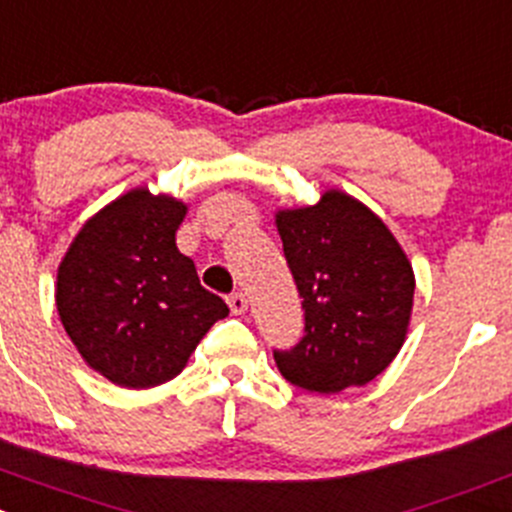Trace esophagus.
I'll return each instance as SVG.
<instances>
[{
  "label": "esophagus",
  "instance_id": "34e87169",
  "mask_svg": "<svg viewBox=\"0 0 512 512\" xmlns=\"http://www.w3.org/2000/svg\"><path fill=\"white\" fill-rule=\"evenodd\" d=\"M227 305H229V310H232L234 315H242L247 310V298H245V293H232L227 298Z\"/></svg>",
  "mask_w": 512,
  "mask_h": 512
}]
</instances>
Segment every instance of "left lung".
<instances>
[{"label": "left lung", "mask_w": 512, "mask_h": 512, "mask_svg": "<svg viewBox=\"0 0 512 512\" xmlns=\"http://www.w3.org/2000/svg\"><path fill=\"white\" fill-rule=\"evenodd\" d=\"M275 222L305 313L303 338L272 351L280 374L318 394L369 384L407 338L414 300L407 255L386 224L343 191L278 212Z\"/></svg>", "instance_id": "1"}]
</instances>
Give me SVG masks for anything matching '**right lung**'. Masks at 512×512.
I'll return each instance as SVG.
<instances>
[{"label":"right lung","instance_id":"add662e5","mask_svg":"<svg viewBox=\"0 0 512 512\" xmlns=\"http://www.w3.org/2000/svg\"><path fill=\"white\" fill-rule=\"evenodd\" d=\"M186 207L133 189L100 209L57 270V313L70 341L108 381L148 389L174 379L204 333L227 318L219 295L176 247Z\"/></svg>","mask_w":512,"mask_h":512}]
</instances>
